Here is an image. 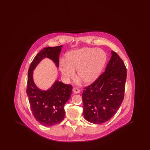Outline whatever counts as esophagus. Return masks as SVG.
I'll use <instances>...</instances> for the list:
<instances>
[{
  "label": "esophagus",
  "instance_id": "1",
  "mask_svg": "<svg viewBox=\"0 0 150 150\" xmlns=\"http://www.w3.org/2000/svg\"><path fill=\"white\" fill-rule=\"evenodd\" d=\"M73 92H74V93L78 94V93H80V89H79V88H78L75 87V88H74V89H73Z\"/></svg>",
  "mask_w": 150,
  "mask_h": 150
}]
</instances>
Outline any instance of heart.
<instances>
[{
    "mask_svg": "<svg viewBox=\"0 0 150 150\" xmlns=\"http://www.w3.org/2000/svg\"><path fill=\"white\" fill-rule=\"evenodd\" d=\"M107 60L106 53L95 48H84L73 50L66 59L59 61V70L66 80L74 79L75 70L78 78L86 84L94 82L100 76Z\"/></svg>",
    "mask_w": 150,
    "mask_h": 150,
    "instance_id": "obj_1",
    "label": "heart"
}]
</instances>
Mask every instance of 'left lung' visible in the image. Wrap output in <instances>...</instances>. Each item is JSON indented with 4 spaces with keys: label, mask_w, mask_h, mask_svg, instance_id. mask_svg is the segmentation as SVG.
<instances>
[{
    "label": "left lung",
    "mask_w": 150,
    "mask_h": 150,
    "mask_svg": "<svg viewBox=\"0 0 150 150\" xmlns=\"http://www.w3.org/2000/svg\"><path fill=\"white\" fill-rule=\"evenodd\" d=\"M111 54L105 72L85 87L82 94L84 116L93 124L109 120L124 100L127 68L116 52L111 51Z\"/></svg>",
    "instance_id": "1"
}]
</instances>
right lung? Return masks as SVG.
I'll use <instances>...</instances> for the list:
<instances>
[{"label": "right lung", "instance_id": "right-lung-1", "mask_svg": "<svg viewBox=\"0 0 150 150\" xmlns=\"http://www.w3.org/2000/svg\"><path fill=\"white\" fill-rule=\"evenodd\" d=\"M62 47L43 48L34 58L28 71L26 93L31 111L36 120L45 127L56 125L64 119V105L70 98L72 86L56 80L48 90H40L33 81V70L45 58H50L58 67Z\"/></svg>", "mask_w": 150, "mask_h": 150}]
</instances>
